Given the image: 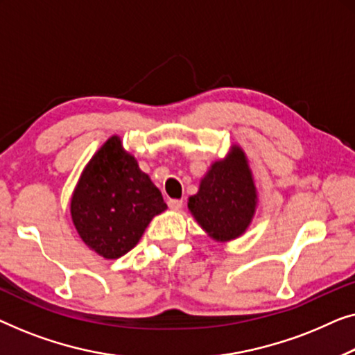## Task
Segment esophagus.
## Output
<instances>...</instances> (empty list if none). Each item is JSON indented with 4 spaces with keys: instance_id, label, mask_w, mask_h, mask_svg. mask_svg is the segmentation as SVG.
Listing matches in <instances>:
<instances>
[{
    "instance_id": "esophagus-1",
    "label": "esophagus",
    "mask_w": 355,
    "mask_h": 355,
    "mask_svg": "<svg viewBox=\"0 0 355 355\" xmlns=\"http://www.w3.org/2000/svg\"><path fill=\"white\" fill-rule=\"evenodd\" d=\"M182 206H183L182 199H171V201H168V207H171L172 211H180Z\"/></svg>"
}]
</instances>
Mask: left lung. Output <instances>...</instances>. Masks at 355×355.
<instances>
[{
    "label": "left lung",
    "mask_w": 355,
    "mask_h": 355,
    "mask_svg": "<svg viewBox=\"0 0 355 355\" xmlns=\"http://www.w3.org/2000/svg\"><path fill=\"white\" fill-rule=\"evenodd\" d=\"M257 206L256 184L243 149L232 146L228 156L214 162L188 199L196 222L217 241H230L246 232Z\"/></svg>",
    "instance_id": "left-lung-1"
}]
</instances>
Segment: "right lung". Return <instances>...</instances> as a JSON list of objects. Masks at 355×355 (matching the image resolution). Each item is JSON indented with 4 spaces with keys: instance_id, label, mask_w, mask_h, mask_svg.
Segmentation results:
<instances>
[{
    "instance_id": "obj_1",
    "label": "right lung",
    "mask_w": 355,
    "mask_h": 355,
    "mask_svg": "<svg viewBox=\"0 0 355 355\" xmlns=\"http://www.w3.org/2000/svg\"><path fill=\"white\" fill-rule=\"evenodd\" d=\"M166 209L161 191L119 137L89 159L71 201L80 238L104 259H119L137 246L153 217Z\"/></svg>"
}]
</instances>
